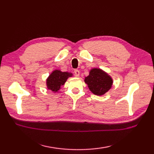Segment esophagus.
<instances>
[{
  "label": "esophagus",
  "instance_id": "34e87169",
  "mask_svg": "<svg viewBox=\"0 0 154 154\" xmlns=\"http://www.w3.org/2000/svg\"><path fill=\"white\" fill-rule=\"evenodd\" d=\"M74 74L76 77H79V75H80V71L79 70H77V69H75L74 71Z\"/></svg>",
  "mask_w": 154,
  "mask_h": 154
}]
</instances>
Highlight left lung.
<instances>
[{"label": "left lung", "mask_w": 154, "mask_h": 154, "mask_svg": "<svg viewBox=\"0 0 154 154\" xmlns=\"http://www.w3.org/2000/svg\"><path fill=\"white\" fill-rule=\"evenodd\" d=\"M85 82L93 94L103 95L112 87L113 81L109 74L99 68H93L85 78Z\"/></svg>", "instance_id": "1"}]
</instances>
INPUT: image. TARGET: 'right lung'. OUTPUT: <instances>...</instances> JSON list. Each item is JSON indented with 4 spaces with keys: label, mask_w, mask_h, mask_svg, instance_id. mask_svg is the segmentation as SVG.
<instances>
[{
    "label": "right lung",
    "mask_w": 154,
    "mask_h": 154,
    "mask_svg": "<svg viewBox=\"0 0 154 154\" xmlns=\"http://www.w3.org/2000/svg\"><path fill=\"white\" fill-rule=\"evenodd\" d=\"M71 73L62 72L60 70H54L46 79V85L48 89L56 93L63 85L69 77H72Z\"/></svg>",
    "instance_id": "add662e5"
}]
</instances>
